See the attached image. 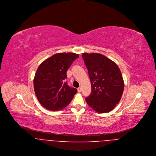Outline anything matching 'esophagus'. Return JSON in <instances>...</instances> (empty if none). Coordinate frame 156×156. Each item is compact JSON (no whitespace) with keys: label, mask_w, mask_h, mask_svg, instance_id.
Wrapping results in <instances>:
<instances>
[{"label":"esophagus","mask_w":156,"mask_h":156,"mask_svg":"<svg viewBox=\"0 0 156 156\" xmlns=\"http://www.w3.org/2000/svg\"><path fill=\"white\" fill-rule=\"evenodd\" d=\"M81 90H82V88H81L80 87H79V88H77V91H78L79 92H81Z\"/></svg>","instance_id":"34e87169"}]
</instances>
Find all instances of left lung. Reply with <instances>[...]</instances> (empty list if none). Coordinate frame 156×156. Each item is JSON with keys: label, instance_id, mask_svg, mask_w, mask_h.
Listing matches in <instances>:
<instances>
[{"label": "left lung", "instance_id": "1", "mask_svg": "<svg viewBox=\"0 0 156 156\" xmlns=\"http://www.w3.org/2000/svg\"><path fill=\"white\" fill-rule=\"evenodd\" d=\"M91 82V93L85 98L89 106L99 113L113 110L124 88L121 72L113 61L99 53H82Z\"/></svg>", "mask_w": 156, "mask_h": 156}]
</instances>
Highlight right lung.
<instances>
[{"label": "right lung", "instance_id": "add662e5", "mask_svg": "<svg viewBox=\"0 0 156 156\" xmlns=\"http://www.w3.org/2000/svg\"><path fill=\"white\" fill-rule=\"evenodd\" d=\"M79 55L56 53L45 59L38 68L34 79L35 95L45 109L58 111L67 106L77 90L65 82L67 71Z\"/></svg>", "mask_w": 156, "mask_h": 156}]
</instances>
